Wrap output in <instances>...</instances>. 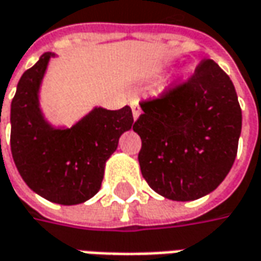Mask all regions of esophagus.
<instances>
[{
	"mask_svg": "<svg viewBox=\"0 0 261 261\" xmlns=\"http://www.w3.org/2000/svg\"><path fill=\"white\" fill-rule=\"evenodd\" d=\"M130 108H132L134 119H138V116L141 115V106H139V103L136 102V100H132V102H130Z\"/></svg>",
	"mask_w": 261,
	"mask_h": 261,
	"instance_id": "34e87169",
	"label": "esophagus"
}]
</instances>
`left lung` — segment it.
<instances>
[{"mask_svg": "<svg viewBox=\"0 0 261 261\" xmlns=\"http://www.w3.org/2000/svg\"><path fill=\"white\" fill-rule=\"evenodd\" d=\"M134 130L145 181L174 201L214 191L230 172L239 148L241 108L228 74L204 59L187 80L139 102Z\"/></svg>", "mask_w": 261, "mask_h": 261, "instance_id": "obj_1", "label": "left lung"}]
</instances>
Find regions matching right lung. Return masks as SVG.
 I'll return each mask as SVG.
<instances>
[{
    "label": "right lung",
    "mask_w": 261,
    "mask_h": 261,
    "mask_svg": "<svg viewBox=\"0 0 261 261\" xmlns=\"http://www.w3.org/2000/svg\"><path fill=\"white\" fill-rule=\"evenodd\" d=\"M51 53L21 76L11 102V152L21 178L45 200L74 205L100 190L105 164L134 126L129 106L96 108L71 129H53L38 108V87Z\"/></svg>",
    "instance_id": "1"
}]
</instances>
